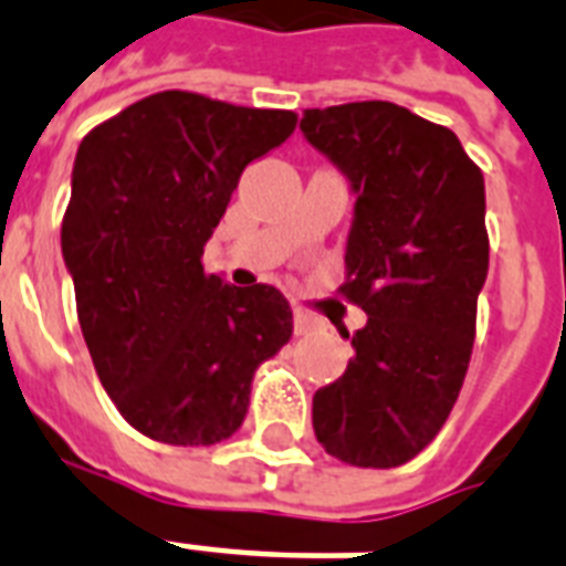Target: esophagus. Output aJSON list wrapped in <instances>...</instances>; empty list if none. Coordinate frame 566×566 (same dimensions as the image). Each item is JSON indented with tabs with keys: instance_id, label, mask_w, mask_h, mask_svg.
Instances as JSON below:
<instances>
[{
	"instance_id": "1",
	"label": "esophagus",
	"mask_w": 566,
	"mask_h": 566,
	"mask_svg": "<svg viewBox=\"0 0 566 566\" xmlns=\"http://www.w3.org/2000/svg\"><path fill=\"white\" fill-rule=\"evenodd\" d=\"M319 326H323V323H319L314 314H308V311H302V308L293 311V328H296V335H311V332Z\"/></svg>"
}]
</instances>
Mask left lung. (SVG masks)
<instances>
[{
  "label": "left lung",
  "instance_id": "1",
  "mask_svg": "<svg viewBox=\"0 0 566 566\" xmlns=\"http://www.w3.org/2000/svg\"><path fill=\"white\" fill-rule=\"evenodd\" d=\"M300 128L358 196L337 293L367 311L344 332L346 373L314 394V434L346 464L399 467L438 438L470 367L491 252L484 176L447 126L394 102L308 108Z\"/></svg>",
  "mask_w": 566,
  "mask_h": 566
}]
</instances>
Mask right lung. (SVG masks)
<instances>
[{
    "label": "right lung",
    "instance_id": "1",
    "mask_svg": "<svg viewBox=\"0 0 566 566\" xmlns=\"http://www.w3.org/2000/svg\"><path fill=\"white\" fill-rule=\"evenodd\" d=\"M296 128V114L161 91L87 132L61 249L102 387L140 434L170 447L231 438L252 378L293 335L270 284L205 273V243L240 172Z\"/></svg>",
    "mask_w": 566,
    "mask_h": 566
}]
</instances>
